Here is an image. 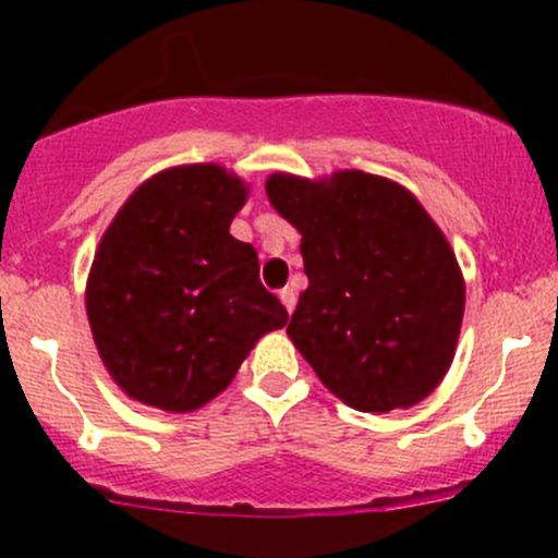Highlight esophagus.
<instances>
[{"label": "esophagus", "instance_id": "esophagus-1", "mask_svg": "<svg viewBox=\"0 0 558 558\" xmlns=\"http://www.w3.org/2000/svg\"><path fill=\"white\" fill-rule=\"evenodd\" d=\"M280 302H283V307H286V311H294V307H296V291L294 289H291V286H286V289H280Z\"/></svg>", "mask_w": 558, "mask_h": 558}]
</instances>
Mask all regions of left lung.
<instances>
[{
	"label": "left lung",
	"mask_w": 558,
	"mask_h": 558,
	"mask_svg": "<svg viewBox=\"0 0 558 558\" xmlns=\"http://www.w3.org/2000/svg\"><path fill=\"white\" fill-rule=\"evenodd\" d=\"M267 196L302 234L307 289L286 331L320 384L364 413L429 397L451 367L464 280L418 199L356 170L278 172Z\"/></svg>",
	"instance_id": "left-lung-1"
}]
</instances>
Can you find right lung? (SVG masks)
I'll return each mask as SVG.
<instances>
[{
    "label": "right lung",
    "instance_id": "obj_1",
    "mask_svg": "<svg viewBox=\"0 0 558 558\" xmlns=\"http://www.w3.org/2000/svg\"><path fill=\"white\" fill-rule=\"evenodd\" d=\"M243 202L223 167H174L140 185L105 232L86 311L107 373L137 402L202 408L289 320L253 245L229 234Z\"/></svg>",
    "mask_w": 558,
    "mask_h": 558
}]
</instances>
